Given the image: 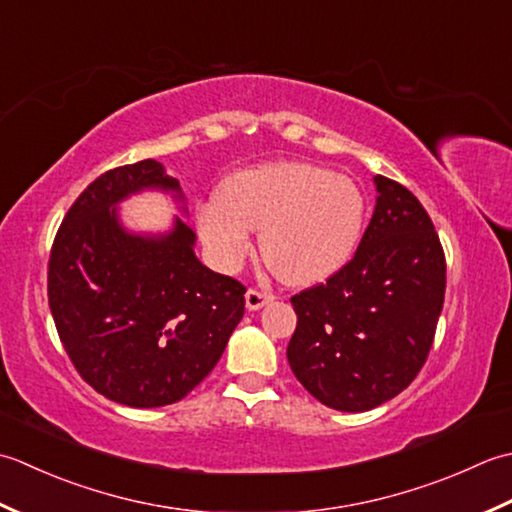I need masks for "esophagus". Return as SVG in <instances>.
Returning a JSON list of instances; mask_svg holds the SVG:
<instances>
[{"instance_id": "esophagus-1", "label": "esophagus", "mask_w": 512, "mask_h": 512, "mask_svg": "<svg viewBox=\"0 0 512 512\" xmlns=\"http://www.w3.org/2000/svg\"><path fill=\"white\" fill-rule=\"evenodd\" d=\"M269 300H274V296L267 294V291H258V289H247L245 294V302L249 311H256L260 307H265Z\"/></svg>"}]
</instances>
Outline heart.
Returning <instances> with one entry per match:
<instances>
[{"label":"heart","instance_id":"1","mask_svg":"<svg viewBox=\"0 0 512 512\" xmlns=\"http://www.w3.org/2000/svg\"><path fill=\"white\" fill-rule=\"evenodd\" d=\"M367 221L360 187L342 174L311 163H269L236 172L221 196L196 207L198 236L214 263L234 271L260 249L291 285H311L349 263Z\"/></svg>","mask_w":512,"mask_h":512}]
</instances>
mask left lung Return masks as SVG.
I'll use <instances>...</instances> for the list:
<instances>
[{"label":"left lung","mask_w":512,"mask_h":512,"mask_svg":"<svg viewBox=\"0 0 512 512\" xmlns=\"http://www.w3.org/2000/svg\"><path fill=\"white\" fill-rule=\"evenodd\" d=\"M375 210L356 254L327 283L291 296L287 360L329 409L362 413L424 367L442 314L446 260L431 216L398 181L373 176Z\"/></svg>","instance_id":"1"}]
</instances>
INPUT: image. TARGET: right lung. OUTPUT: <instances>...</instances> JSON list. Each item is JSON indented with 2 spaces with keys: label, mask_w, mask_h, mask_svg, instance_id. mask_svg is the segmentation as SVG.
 <instances>
[{
  "label": "right lung",
  "mask_w": 512,
  "mask_h": 512,
  "mask_svg": "<svg viewBox=\"0 0 512 512\" xmlns=\"http://www.w3.org/2000/svg\"><path fill=\"white\" fill-rule=\"evenodd\" d=\"M181 185L154 159L108 170L68 210L48 260V305L79 375L108 400L154 409L183 400L221 360L245 314V287L207 269L196 234H134L117 205ZM185 210V207H183Z\"/></svg>",
  "instance_id": "add662e5"
}]
</instances>
